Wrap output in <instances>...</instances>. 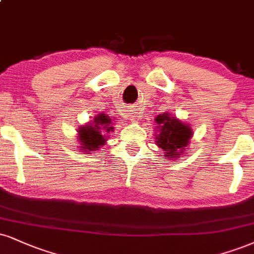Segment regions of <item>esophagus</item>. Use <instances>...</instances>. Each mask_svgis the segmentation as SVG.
I'll list each match as a JSON object with an SVG mask.
<instances>
[{"label": "esophagus", "mask_w": 254, "mask_h": 254, "mask_svg": "<svg viewBox=\"0 0 254 254\" xmlns=\"http://www.w3.org/2000/svg\"><path fill=\"white\" fill-rule=\"evenodd\" d=\"M129 116H130L131 121H137V119H138V117H139L138 110H137L136 108H130Z\"/></svg>", "instance_id": "1"}]
</instances>
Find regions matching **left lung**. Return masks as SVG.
Here are the masks:
<instances>
[{
  "mask_svg": "<svg viewBox=\"0 0 254 254\" xmlns=\"http://www.w3.org/2000/svg\"><path fill=\"white\" fill-rule=\"evenodd\" d=\"M155 122V144L164 151L166 160H177L183 156V152L188 149L189 142L193 137V129L189 124L180 121L168 111L158 115Z\"/></svg>",
  "mask_w": 254,
  "mask_h": 254,
  "instance_id": "obj_1",
  "label": "left lung"
}]
</instances>
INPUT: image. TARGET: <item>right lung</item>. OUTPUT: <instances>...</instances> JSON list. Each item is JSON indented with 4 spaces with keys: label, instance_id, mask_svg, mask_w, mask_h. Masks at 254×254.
<instances>
[{
    "label": "right lung",
    "instance_id": "obj_1",
    "mask_svg": "<svg viewBox=\"0 0 254 254\" xmlns=\"http://www.w3.org/2000/svg\"><path fill=\"white\" fill-rule=\"evenodd\" d=\"M115 119L102 112L94 116L87 124L80 125L77 129L79 150L87 154L99 150L106 144V140L110 138V132L115 131Z\"/></svg>",
    "mask_w": 254,
    "mask_h": 254
}]
</instances>
